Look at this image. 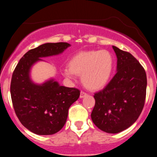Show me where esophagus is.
I'll return each instance as SVG.
<instances>
[{
  "label": "esophagus",
  "mask_w": 157,
  "mask_h": 157,
  "mask_svg": "<svg viewBox=\"0 0 157 157\" xmlns=\"http://www.w3.org/2000/svg\"><path fill=\"white\" fill-rule=\"evenodd\" d=\"M86 96H87V93H85V92H83V91L80 92V98H83V97H85Z\"/></svg>",
  "instance_id": "esophagus-1"
}]
</instances>
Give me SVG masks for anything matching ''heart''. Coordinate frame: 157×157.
<instances>
[{
	"mask_svg": "<svg viewBox=\"0 0 157 157\" xmlns=\"http://www.w3.org/2000/svg\"><path fill=\"white\" fill-rule=\"evenodd\" d=\"M113 55L107 50L83 51L75 54L69 67L63 70L66 77L81 75L82 83L90 90H99L108 84L114 69Z\"/></svg>",
	"mask_w": 157,
	"mask_h": 157,
	"instance_id": "obj_1",
	"label": "heart"
}]
</instances>
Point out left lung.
<instances>
[{
  "label": "left lung",
  "instance_id": "obj_1",
  "mask_svg": "<svg viewBox=\"0 0 157 157\" xmlns=\"http://www.w3.org/2000/svg\"><path fill=\"white\" fill-rule=\"evenodd\" d=\"M112 48L118 71L103 90L94 94L91 118L100 130L116 134L132 125L140 116L146 99L147 75L131 53Z\"/></svg>",
  "mask_w": 157,
  "mask_h": 157
}]
</instances>
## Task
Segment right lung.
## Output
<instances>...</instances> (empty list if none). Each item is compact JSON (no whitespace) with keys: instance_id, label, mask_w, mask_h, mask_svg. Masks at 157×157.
<instances>
[{"instance_id":"add662e5","label":"right lung","mask_w":157,"mask_h":157,"mask_svg":"<svg viewBox=\"0 0 157 157\" xmlns=\"http://www.w3.org/2000/svg\"><path fill=\"white\" fill-rule=\"evenodd\" d=\"M70 44L45 43L26 52L14 69L10 95L14 111L21 124L39 135H50L59 131L66 123L68 109L78 99L77 88L60 86L50 80L42 85L30 80L32 65L41 58L58 55Z\"/></svg>"}]
</instances>
